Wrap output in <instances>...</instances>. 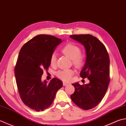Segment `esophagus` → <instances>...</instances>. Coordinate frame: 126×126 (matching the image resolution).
<instances>
[{
	"instance_id": "esophagus-1",
	"label": "esophagus",
	"mask_w": 126,
	"mask_h": 126,
	"mask_svg": "<svg viewBox=\"0 0 126 126\" xmlns=\"http://www.w3.org/2000/svg\"><path fill=\"white\" fill-rule=\"evenodd\" d=\"M68 84V83L65 82H63V85H64V86H65V85H67Z\"/></svg>"
}]
</instances>
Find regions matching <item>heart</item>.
Wrapping results in <instances>:
<instances>
[{"instance_id":"heart-1","label":"heart","mask_w":126,"mask_h":126,"mask_svg":"<svg viewBox=\"0 0 126 126\" xmlns=\"http://www.w3.org/2000/svg\"><path fill=\"white\" fill-rule=\"evenodd\" d=\"M61 51L64 55L71 59L73 65L77 67H80L82 66L84 62V59L80 55V49L78 46L71 43H68L64 46ZM56 55L55 53L51 54L50 58V63L51 65H55L56 63ZM75 71L73 69H64L59 70L56 72V75L58 77L64 81L70 80L72 76L74 75Z\"/></svg>"}]
</instances>
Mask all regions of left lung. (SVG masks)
I'll use <instances>...</instances> for the list:
<instances>
[{
  "label": "left lung",
  "instance_id": "obj_1",
  "mask_svg": "<svg viewBox=\"0 0 126 126\" xmlns=\"http://www.w3.org/2000/svg\"><path fill=\"white\" fill-rule=\"evenodd\" d=\"M84 46L86 60L80 73L82 78H88L89 83L72 84L75 92L71 95L78 107L87 110L95 107L105 96L110 83V59L105 47L91 34H75L70 36Z\"/></svg>",
  "mask_w": 126,
  "mask_h": 126
}]
</instances>
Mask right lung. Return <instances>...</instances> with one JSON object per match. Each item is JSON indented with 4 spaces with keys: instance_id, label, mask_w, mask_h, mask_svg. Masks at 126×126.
Listing matches in <instances>:
<instances>
[{
    "instance_id": "add662e5",
    "label": "right lung",
    "mask_w": 126,
    "mask_h": 126,
    "mask_svg": "<svg viewBox=\"0 0 126 126\" xmlns=\"http://www.w3.org/2000/svg\"><path fill=\"white\" fill-rule=\"evenodd\" d=\"M62 42L53 35L40 34L21 48L15 67L16 84L20 98L26 105L36 111H43L53 103L63 82L54 78L49 83L42 82L43 70H48L50 58Z\"/></svg>"
}]
</instances>
